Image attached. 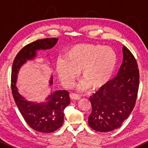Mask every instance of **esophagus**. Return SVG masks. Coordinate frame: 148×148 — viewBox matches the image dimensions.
I'll return each instance as SVG.
<instances>
[{
    "mask_svg": "<svg viewBox=\"0 0 148 148\" xmlns=\"http://www.w3.org/2000/svg\"><path fill=\"white\" fill-rule=\"evenodd\" d=\"M70 97L72 98V99H74V100H79L81 99V96H79V95L77 94H75V93H71Z\"/></svg>",
    "mask_w": 148,
    "mask_h": 148,
    "instance_id": "1",
    "label": "esophagus"
}]
</instances>
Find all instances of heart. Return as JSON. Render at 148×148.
I'll use <instances>...</instances> for the list:
<instances>
[{
	"label": "heart",
	"instance_id": "heart-1",
	"mask_svg": "<svg viewBox=\"0 0 148 148\" xmlns=\"http://www.w3.org/2000/svg\"><path fill=\"white\" fill-rule=\"evenodd\" d=\"M118 62L114 49L97 44H79L65 51L64 59L56 62V73L62 84L70 87L81 72L84 80L80 89L101 88L109 81Z\"/></svg>",
	"mask_w": 148,
	"mask_h": 148
}]
</instances>
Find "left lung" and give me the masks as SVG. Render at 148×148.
Returning <instances> with one entry per match:
<instances>
[{"instance_id":"1","label":"left lung","mask_w":148,"mask_h":148,"mask_svg":"<svg viewBox=\"0 0 148 148\" xmlns=\"http://www.w3.org/2000/svg\"><path fill=\"white\" fill-rule=\"evenodd\" d=\"M123 53L117 76L90 97L92 112L88 125L97 132H108L120 127L135 106L139 86L138 64L125 46Z\"/></svg>"}]
</instances>
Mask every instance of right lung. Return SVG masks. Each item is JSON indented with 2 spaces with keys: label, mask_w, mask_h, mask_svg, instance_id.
I'll return each mask as SVG.
<instances>
[{
  "label": "right lung",
  "mask_w": 148,
  "mask_h": 148,
  "mask_svg": "<svg viewBox=\"0 0 148 148\" xmlns=\"http://www.w3.org/2000/svg\"><path fill=\"white\" fill-rule=\"evenodd\" d=\"M58 38L39 40L25 46L18 53L12 64L11 88L13 97L20 113L28 125L42 133H51L58 130L64 122V109L70 103L67 90H57L51 93L44 102L28 101L18 92L16 86L17 74L23 64L37 56V51L47 50L56 45ZM53 84V76L49 85Z\"/></svg>",
  "instance_id": "add662e5"
}]
</instances>
